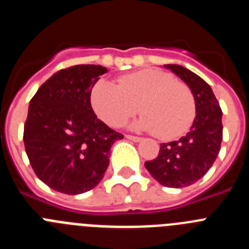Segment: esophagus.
Masks as SVG:
<instances>
[{
  "instance_id": "esophagus-1",
  "label": "esophagus",
  "mask_w": 249,
  "mask_h": 249,
  "mask_svg": "<svg viewBox=\"0 0 249 249\" xmlns=\"http://www.w3.org/2000/svg\"><path fill=\"white\" fill-rule=\"evenodd\" d=\"M126 138H127V140L133 141V142H140V141L142 140L141 137H137V136H132V135H126Z\"/></svg>"
}]
</instances>
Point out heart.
<instances>
[{
  "label": "heart",
  "mask_w": 249,
  "mask_h": 249,
  "mask_svg": "<svg viewBox=\"0 0 249 249\" xmlns=\"http://www.w3.org/2000/svg\"><path fill=\"white\" fill-rule=\"evenodd\" d=\"M91 103L98 117L120 127L138 111L136 127L153 131L160 140H173L188 131L196 116L192 91L173 74L142 70L118 78V85L98 80L91 89Z\"/></svg>",
  "instance_id": "obj_1"
}]
</instances>
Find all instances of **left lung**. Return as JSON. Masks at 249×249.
<instances>
[{
	"label": "left lung",
	"mask_w": 249,
	"mask_h": 249,
	"mask_svg": "<svg viewBox=\"0 0 249 249\" xmlns=\"http://www.w3.org/2000/svg\"><path fill=\"white\" fill-rule=\"evenodd\" d=\"M187 83L195 96L196 118L190 132L178 141L160 144L158 156L144 166L162 186L182 188L201 179L221 149L222 109L212 89L201 77L178 65H164Z\"/></svg>",
	"instance_id": "left-lung-1"
}]
</instances>
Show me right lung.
I'll list each match as a JSON object with an SVG mask.
<instances>
[{"mask_svg":"<svg viewBox=\"0 0 249 249\" xmlns=\"http://www.w3.org/2000/svg\"><path fill=\"white\" fill-rule=\"evenodd\" d=\"M106 72L100 65L63 68L31 100L26 153L37 177L57 192L80 195L94 188L108 167L112 144L123 138L92 109L91 89Z\"/></svg>","mask_w":249,"mask_h":249,"instance_id":"1","label":"right lung"}]
</instances>
